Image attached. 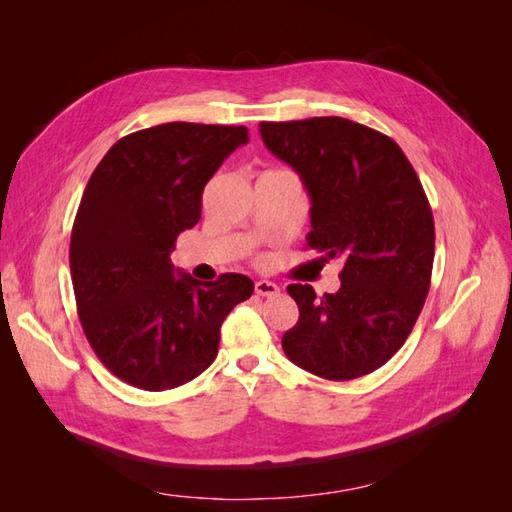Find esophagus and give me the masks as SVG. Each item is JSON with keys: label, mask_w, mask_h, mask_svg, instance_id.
I'll return each instance as SVG.
<instances>
[{"label": "esophagus", "mask_w": 512, "mask_h": 512, "mask_svg": "<svg viewBox=\"0 0 512 512\" xmlns=\"http://www.w3.org/2000/svg\"><path fill=\"white\" fill-rule=\"evenodd\" d=\"M254 288L260 297H275V294H280V286H277L275 282H269V280H258Z\"/></svg>", "instance_id": "1"}]
</instances>
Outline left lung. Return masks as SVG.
Segmentation results:
<instances>
[{
	"mask_svg": "<svg viewBox=\"0 0 512 512\" xmlns=\"http://www.w3.org/2000/svg\"><path fill=\"white\" fill-rule=\"evenodd\" d=\"M260 136L312 200L307 245L344 262L335 294L286 288L299 322L282 348L320 378L371 374L404 346L429 292L436 230L423 185L393 138L344 117L262 121Z\"/></svg>",
	"mask_w": 512,
	"mask_h": 512,
	"instance_id": "8db88e82",
	"label": "left lung"
}]
</instances>
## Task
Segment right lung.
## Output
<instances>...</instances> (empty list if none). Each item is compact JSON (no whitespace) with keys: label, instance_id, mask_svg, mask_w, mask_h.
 Listing matches in <instances>:
<instances>
[{"label":"right lung","instance_id":"add662e5","mask_svg":"<svg viewBox=\"0 0 512 512\" xmlns=\"http://www.w3.org/2000/svg\"><path fill=\"white\" fill-rule=\"evenodd\" d=\"M247 141L245 126L162 123L119 138L89 177L70 237L76 309L98 359L136 389L203 374L224 318L252 297L247 275L203 284L170 262L207 181Z\"/></svg>","mask_w":512,"mask_h":512}]
</instances>
